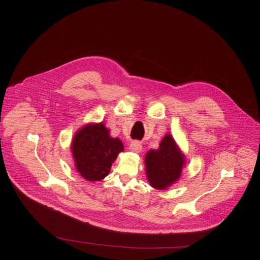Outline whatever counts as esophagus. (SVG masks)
I'll return each instance as SVG.
<instances>
[{"mask_svg":"<svg viewBox=\"0 0 260 260\" xmlns=\"http://www.w3.org/2000/svg\"><path fill=\"white\" fill-rule=\"evenodd\" d=\"M129 149L134 153H140L142 151V145L139 141H133L129 144Z\"/></svg>","mask_w":260,"mask_h":260,"instance_id":"esophagus-1","label":"esophagus"}]
</instances>
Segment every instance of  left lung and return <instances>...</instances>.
Returning a JSON list of instances; mask_svg holds the SVG:
<instances>
[{
  "instance_id": "left-lung-1",
  "label": "left lung",
  "mask_w": 260,
  "mask_h": 260,
  "mask_svg": "<svg viewBox=\"0 0 260 260\" xmlns=\"http://www.w3.org/2000/svg\"><path fill=\"white\" fill-rule=\"evenodd\" d=\"M184 158L169 134L160 142L157 151H149L145 157L146 175L155 188L163 189L180 177Z\"/></svg>"
}]
</instances>
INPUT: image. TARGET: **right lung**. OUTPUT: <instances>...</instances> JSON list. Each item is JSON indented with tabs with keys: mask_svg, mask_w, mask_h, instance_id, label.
I'll use <instances>...</instances> for the list:
<instances>
[{
	"mask_svg": "<svg viewBox=\"0 0 260 260\" xmlns=\"http://www.w3.org/2000/svg\"><path fill=\"white\" fill-rule=\"evenodd\" d=\"M72 149L80 175L88 181H99L111 172L113 162L124 147L99 123L81 128L75 136Z\"/></svg>",
	"mask_w": 260,
	"mask_h": 260,
	"instance_id": "obj_1",
	"label": "right lung"
}]
</instances>
